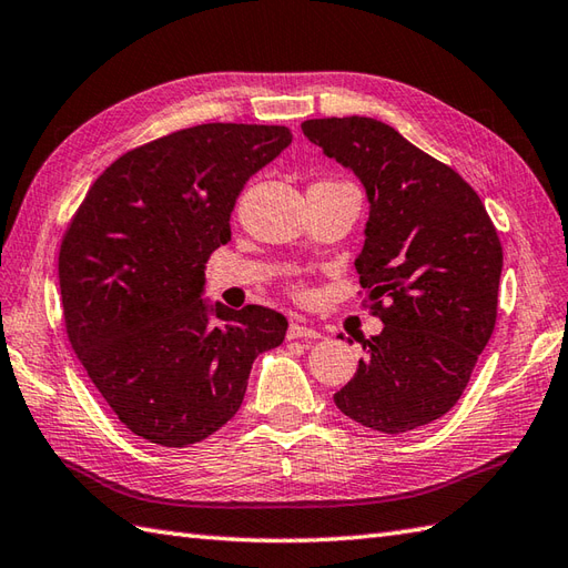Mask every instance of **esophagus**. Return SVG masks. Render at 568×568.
<instances>
[{
  "label": "esophagus",
  "instance_id": "esophagus-1",
  "mask_svg": "<svg viewBox=\"0 0 568 568\" xmlns=\"http://www.w3.org/2000/svg\"><path fill=\"white\" fill-rule=\"evenodd\" d=\"M286 337L288 339H316V337H321V333L313 325H308L306 321L294 318L286 327Z\"/></svg>",
  "mask_w": 568,
  "mask_h": 568
}]
</instances>
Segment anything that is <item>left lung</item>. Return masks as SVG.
<instances>
[{"instance_id":"left-lung-1","label":"left lung","mask_w":568,"mask_h":568,"mask_svg":"<svg viewBox=\"0 0 568 568\" xmlns=\"http://www.w3.org/2000/svg\"><path fill=\"white\" fill-rule=\"evenodd\" d=\"M301 129L357 174L372 204L355 267L362 304L384 331L362 345L367 357L335 406L376 433L415 430L459 400L496 327V225L459 172L382 121L333 116Z\"/></svg>"}]
</instances>
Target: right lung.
<instances>
[{
	"label": "right lung",
	"mask_w": 568,
	"mask_h": 568,
	"mask_svg": "<svg viewBox=\"0 0 568 568\" xmlns=\"http://www.w3.org/2000/svg\"><path fill=\"white\" fill-rule=\"evenodd\" d=\"M292 143L286 125L201 123L138 145L99 174L62 235L68 339L109 408L162 447L201 443L237 413L252 362L286 318L201 301L245 182Z\"/></svg>",
	"instance_id": "add662e5"
}]
</instances>
